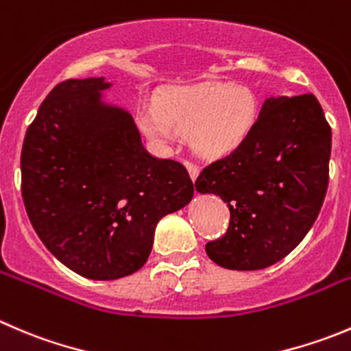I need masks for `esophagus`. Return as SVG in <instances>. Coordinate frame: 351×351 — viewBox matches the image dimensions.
Here are the masks:
<instances>
[{"label": "esophagus", "instance_id": "1", "mask_svg": "<svg viewBox=\"0 0 351 351\" xmlns=\"http://www.w3.org/2000/svg\"><path fill=\"white\" fill-rule=\"evenodd\" d=\"M185 168L189 169V173H190V178L193 180V182H195L197 180V176H199V166L197 165H193V162H190V161H185Z\"/></svg>", "mask_w": 351, "mask_h": 351}]
</instances>
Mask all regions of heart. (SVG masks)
Here are the masks:
<instances>
[{"instance_id":"1","label":"heart","mask_w":351,"mask_h":351,"mask_svg":"<svg viewBox=\"0 0 351 351\" xmlns=\"http://www.w3.org/2000/svg\"><path fill=\"white\" fill-rule=\"evenodd\" d=\"M258 118V101L245 85L176 87L161 94L156 106L138 108L135 120L142 134L168 145L176 134L204 158L230 154L250 135Z\"/></svg>"}]
</instances>
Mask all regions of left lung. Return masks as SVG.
Here are the masks:
<instances>
[{
  "mask_svg": "<svg viewBox=\"0 0 351 351\" xmlns=\"http://www.w3.org/2000/svg\"><path fill=\"white\" fill-rule=\"evenodd\" d=\"M329 158L331 127L314 94L267 97L250 135L195 182L231 214L226 234L206 245L210 261L255 271L287 257L317 219Z\"/></svg>",
  "mask_w": 351,
  "mask_h": 351,
  "instance_id": "1",
  "label": "left lung"
}]
</instances>
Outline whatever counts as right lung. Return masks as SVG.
I'll use <instances>...</instances> for the list:
<instances>
[{
    "instance_id": "1",
    "label": "right lung",
    "mask_w": 351,
    "mask_h": 351,
    "mask_svg": "<svg viewBox=\"0 0 351 351\" xmlns=\"http://www.w3.org/2000/svg\"><path fill=\"white\" fill-rule=\"evenodd\" d=\"M104 77L58 84L27 128L22 197L47 250L89 280L141 269L162 216L192 200L185 166L142 145L134 118L103 101Z\"/></svg>"
}]
</instances>
